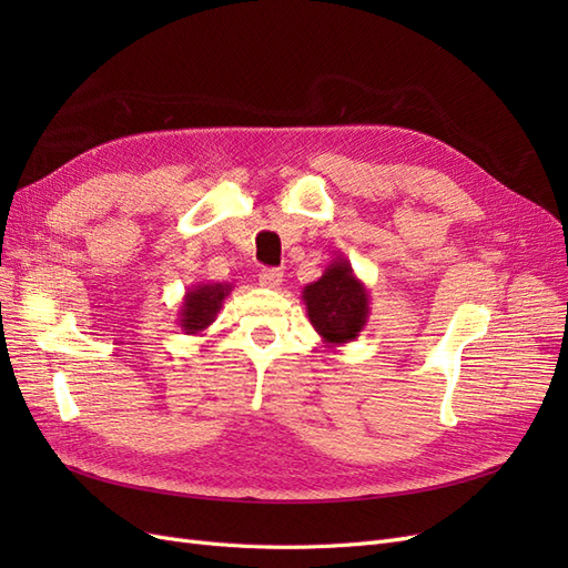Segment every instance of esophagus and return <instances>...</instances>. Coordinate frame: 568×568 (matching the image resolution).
Segmentation results:
<instances>
[{
    "label": "esophagus",
    "mask_w": 568,
    "mask_h": 568,
    "mask_svg": "<svg viewBox=\"0 0 568 568\" xmlns=\"http://www.w3.org/2000/svg\"><path fill=\"white\" fill-rule=\"evenodd\" d=\"M282 280H284V272L277 267H265L261 274H257V282H261V286L265 288H277Z\"/></svg>",
    "instance_id": "34e87169"
}]
</instances>
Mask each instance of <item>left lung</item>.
Returning <instances> with one entry per match:
<instances>
[{"instance_id": "1", "label": "left lung", "mask_w": 568, "mask_h": 568, "mask_svg": "<svg viewBox=\"0 0 568 568\" xmlns=\"http://www.w3.org/2000/svg\"><path fill=\"white\" fill-rule=\"evenodd\" d=\"M303 303L326 348L355 341L369 320V291L346 255L334 257L322 277L303 288Z\"/></svg>"}]
</instances>
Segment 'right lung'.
I'll return each mask as SVG.
<instances>
[{
    "label": "right lung",
    "instance_id": "obj_1",
    "mask_svg": "<svg viewBox=\"0 0 568 568\" xmlns=\"http://www.w3.org/2000/svg\"><path fill=\"white\" fill-rule=\"evenodd\" d=\"M232 288L234 286L225 282H201L194 284L192 288H186L178 311L180 329L186 336H201L215 322L217 313L222 311V303L232 294Z\"/></svg>",
    "mask_w": 568,
    "mask_h": 568
}]
</instances>
